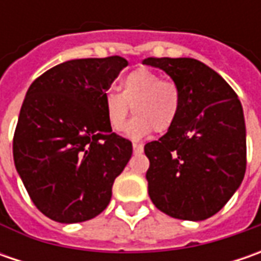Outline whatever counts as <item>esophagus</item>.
<instances>
[{
    "label": "esophagus",
    "instance_id": "1",
    "mask_svg": "<svg viewBox=\"0 0 261 261\" xmlns=\"http://www.w3.org/2000/svg\"><path fill=\"white\" fill-rule=\"evenodd\" d=\"M144 152V145L142 144H134V154H142Z\"/></svg>",
    "mask_w": 261,
    "mask_h": 261
}]
</instances>
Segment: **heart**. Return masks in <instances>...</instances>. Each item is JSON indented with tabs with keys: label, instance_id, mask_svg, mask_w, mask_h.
Instances as JSON below:
<instances>
[{
	"label": "heart",
	"instance_id": "1",
	"mask_svg": "<svg viewBox=\"0 0 261 261\" xmlns=\"http://www.w3.org/2000/svg\"><path fill=\"white\" fill-rule=\"evenodd\" d=\"M120 88L122 93L107 91L103 98L112 130L120 132L125 127L130 109L135 117L126 132L136 139L151 130L164 134L175 123L181 107V93L174 80L163 78L148 68H138L122 78Z\"/></svg>",
	"mask_w": 261,
	"mask_h": 261
}]
</instances>
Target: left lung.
<instances>
[{"label":"left lung","mask_w":261,"mask_h":261,"mask_svg":"<svg viewBox=\"0 0 261 261\" xmlns=\"http://www.w3.org/2000/svg\"><path fill=\"white\" fill-rule=\"evenodd\" d=\"M180 87L175 123L144 148L148 193L168 216L203 221L219 212L240 187L247 166L246 122L236 91L192 58H146Z\"/></svg>","instance_id":"8db88e82"}]
</instances>
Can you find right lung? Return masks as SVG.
I'll return each mask as SVG.
<instances>
[{"mask_svg": "<svg viewBox=\"0 0 261 261\" xmlns=\"http://www.w3.org/2000/svg\"><path fill=\"white\" fill-rule=\"evenodd\" d=\"M126 65L122 56L72 59L27 90L13 138L14 164L32 202L56 222L101 214L132 156V142L112 132L103 105Z\"/></svg>", "mask_w": 261, "mask_h": 261, "instance_id": "right-lung-1", "label": "right lung"}]
</instances>
